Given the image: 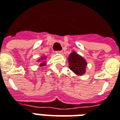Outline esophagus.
Segmentation results:
<instances>
[{"mask_svg": "<svg viewBox=\"0 0 120 120\" xmlns=\"http://www.w3.org/2000/svg\"><path fill=\"white\" fill-rule=\"evenodd\" d=\"M56 53H58V54H63L62 51H56Z\"/></svg>", "mask_w": 120, "mask_h": 120, "instance_id": "esophagus-1", "label": "esophagus"}]
</instances>
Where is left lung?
I'll use <instances>...</instances> for the list:
<instances>
[{
  "label": "left lung",
  "instance_id": "8db88e82",
  "mask_svg": "<svg viewBox=\"0 0 120 120\" xmlns=\"http://www.w3.org/2000/svg\"><path fill=\"white\" fill-rule=\"evenodd\" d=\"M69 68L78 76H82L86 73L87 62L82 56L73 51L68 56Z\"/></svg>",
  "mask_w": 120,
  "mask_h": 120
}]
</instances>
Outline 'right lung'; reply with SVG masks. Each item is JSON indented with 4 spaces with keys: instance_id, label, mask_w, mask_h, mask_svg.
I'll return each instance as SVG.
<instances>
[{
    "instance_id": "1",
    "label": "right lung",
    "mask_w": 120,
    "mask_h": 120,
    "mask_svg": "<svg viewBox=\"0 0 120 120\" xmlns=\"http://www.w3.org/2000/svg\"><path fill=\"white\" fill-rule=\"evenodd\" d=\"M46 58V56H42V57H41L40 59H38V60H37V62H38L39 64V66L40 67H43V66H45L46 65V62L45 61Z\"/></svg>"
}]
</instances>
